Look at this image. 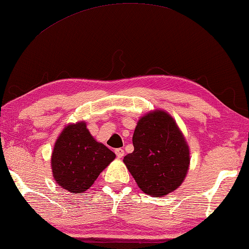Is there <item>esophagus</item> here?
Masks as SVG:
<instances>
[{
  "mask_svg": "<svg viewBox=\"0 0 249 249\" xmlns=\"http://www.w3.org/2000/svg\"><path fill=\"white\" fill-rule=\"evenodd\" d=\"M115 152V154H117V157L118 158H124V148H117V150L114 151Z\"/></svg>",
  "mask_w": 249,
  "mask_h": 249,
  "instance_id": "obj_1",
  "label": "esophagus"
}]
</instances>
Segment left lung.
Here are the masks:
<instances>
[{
    "label": "left lung",
    "mask_w": 249,
    "mask_h": 249,
    "mask_svg": "<svg viewBox=\"0 0 249 249\" xmlns=\"http://www.w3.org/2000/svg\"><path fill=\"white\" fill-rule=\"evenodd\" d=\"M134 152L124 158L138 188L152 196L175 191L190 167V148L176 121L163 109H154L137 122Z\"/></svg>",
    "instance_id": "left-lung-1"
}]
</instances>
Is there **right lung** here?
Instances as JSON below:
<instances>
[{
	"label": "right lung",
	"instance_id": "right-lung-1",
	"mask_svg": "<svg viewBox=\"0 0 249 249\" xmlns=\"http://www.w3.org/2000/svg\"><path fill=\"white\" fill-rule=\"evenodd\" d=\"M115 154L91 136L85 121L69 124L51 154L53 176L61 189L75 195L88 190Z\"/></svg>",
	"mask_w": 249,
	"mask_h": 249
}]
</instances>
